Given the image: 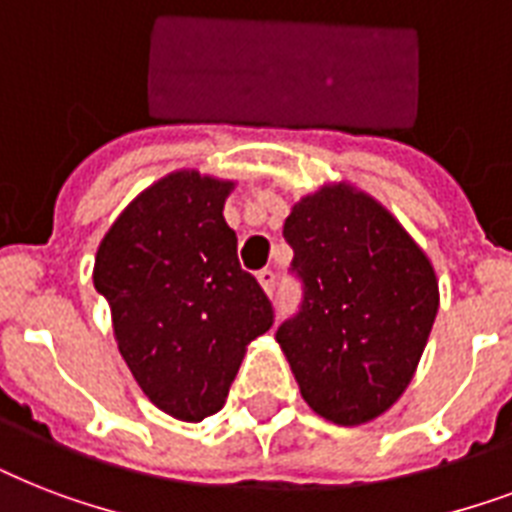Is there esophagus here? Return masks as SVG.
<instances>
[{"label":"esophagus","mask_w":512,"mask_h":512,"mask_svg":"<svg viewBox=\"0 0 512 512\" xmlns=\"http://www.w3.org/2000/svg\"><path fill=\"white\" fill-rule=\"evenodd\" d=\"M257 281H260V287H263L265 295L271 297V295H273V289H276V273L268 271V268H265V271L257 273Z\"/></svg>","instance_id":"esophagus-1"}]
</instances>
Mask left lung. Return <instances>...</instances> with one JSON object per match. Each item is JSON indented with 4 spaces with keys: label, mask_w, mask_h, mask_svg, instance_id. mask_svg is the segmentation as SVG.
Listing matches in <instances>:
<instances>
[{
    "label": "left lung",
    "mask_w": 512,
    "mask_h": 512,
    "mask_svg": "<svg viewBox=\"0 0 512 512\" xmlns=\"http://www.w3.org/2000/svg\"><path fill=\"white\" fill-rule=\"evenodd\" d=\"M284 239L305 297L276 342L305 404L345 428L377 420L409 388L436 321L430 257L348 180L295 201Z\"/></svg>",
    "instance_id": "left-lung-1"
}]
</instances>
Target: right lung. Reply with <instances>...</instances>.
<instances>
[{"mask_svg":"<svg viewBox=\"0 0 512 512\" xmlns=\"http://www.w3.org/2000/svg\"><path fill=\"white\" fill-rule=\"evenodd\" d=\"M233 188L199 170L159 177L119 212L92 268L132 377L183 422L223 409L247 345L273 324L223 217Z\"/></svg>","mask_w":512,"mask_h":512,"instance_id":"1","label":"right lung"}]
</instances>
